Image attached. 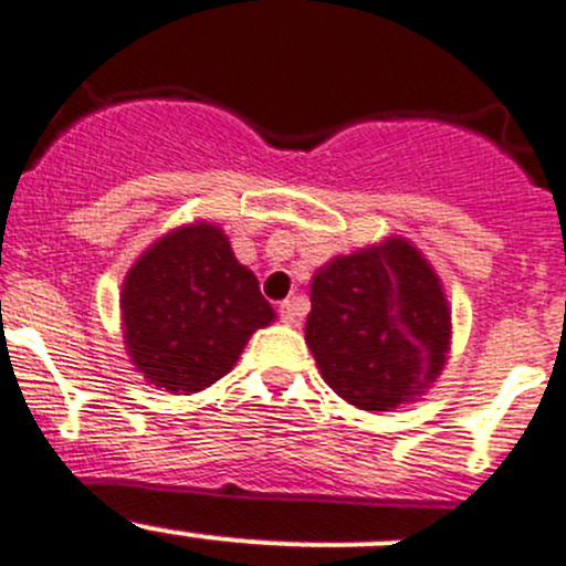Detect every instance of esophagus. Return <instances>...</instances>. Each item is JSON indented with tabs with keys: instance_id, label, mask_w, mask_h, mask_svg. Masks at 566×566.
Segmentation results:
<instances>
[{
	"instance_id": "esophagus-1",
	"label": "esophagus",
	"mask_w": 566,
	"mask_h": 566,
	"mask_svg": "<svg viewBox=\"0 0 566 566\" xmlns=\"http://www.w3.org/2000/svg\"><path fill=\"white\" fill-rule=\"evenodd\" d=\"M298 304H295V301H282V304H279V318L284 321V324H295V321H298Z\"/></svg>"
}]
</instances>
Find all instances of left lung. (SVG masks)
<instances>
[{
	"mask_svg": "<svg viewBox=\"0 0 566 566\" xmlns=\"http://www.w3.org/2000/svg\"><path fill=\"white\" fill-rule=\"evenodd\" d=\"M307 346L326 385L360 410H390L430 388L450 352V307L427 259L385 240L332 259L310 290Z\"/></svg>",
	"mask_w": 566,
	"mask_h": 566,
	"instance_id": "left-lung-1",
	"label": "left lung"
}]
</instances>
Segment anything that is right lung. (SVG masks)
I'll use <instances>...</instances> for the list:
<instances>
[{"label":"right lung","instance_id":"1","mask_svg":"<svg viewBox=\"0 0 566 566\" xmlns=\"http://www.w3.org/2000/svg\"><path fill=\"white\" fill-rule=\"evenodd\" d=\"M273 321L259 282L229 237L181 226L147 248L123 287L130 360L156 388L195 394L231 371L248 337Z\"/></svg>","mask_w":566,"mask_h":566}]
</instances>
